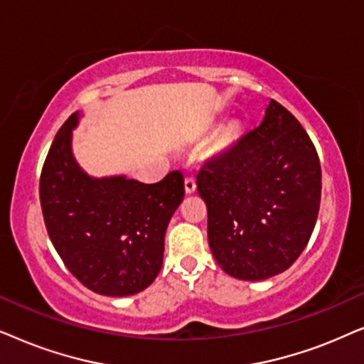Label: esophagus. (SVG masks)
I'll return each mask as SVG.
<instances>
[{
    "mask_svg": "<svg viewBox=\"0 0 364 364\" xmlns=\"http://www.w3.org/2000/svg\"><path fill=\"white\" fill-rule=\"evenodd\" d=\"M185 190L186 193H195L196 191V181L193 176H186L185 178Z\"/></svg>",
    "mask_w": 364,
    "mask_h": 364,
    "instance_id": "esophagus-1",
    "label": "esophagus"
}]
</instances>
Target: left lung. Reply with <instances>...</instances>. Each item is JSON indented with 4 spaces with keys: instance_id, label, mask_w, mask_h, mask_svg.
<instances>
[{
    "instance_id": "obj_1",
    "label": "left lung",
    "mask_w": 364,
    "mask_h": 364,
    "mask_svg": "<svg viewBox=\"0 0 364 364\" xmlns=\"http://www.w3.org/2000/svg\"><path fill=\"white\" fill-rule=\"evenodd\" d=\"M196 186L221 269L238 279H266L288 269L311 238L321 166L299 121L271 100L259 126L208 159Z\"/></svg>"
}]
</instances>
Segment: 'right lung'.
Returning <instances> with one entry per match:
<instances>
[{
    "label": "right lung",
    "mask_w": 364,
    "mask_h": 364,
    "mask_svg": "<svg viewBox=\"0 0 364 364\" xmlns=\"http://www.w3.org/2000/svg\"><path fill=\"white\" fill-rule=\"evenodd\" d=\"M73 113L56 133L40 176L43 218L55 250L91 291L128 296L148 288L163 264L164 232L185 196L183 174L161 181L91 178L71 153Z\"/></svg>",
    "instance_id": "right-lung-1"
}]
</instances>
